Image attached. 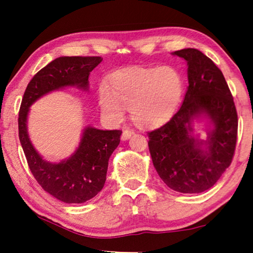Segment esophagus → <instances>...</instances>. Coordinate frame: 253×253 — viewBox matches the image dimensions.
Returning a JSON list of instances; mask_svg holds the SVG:
<instances>
[{
    "label": "esophagus",
    "instance_id": "esophagus-1",
    "mask_svg": "<svg viewBox=\"0 0 253 253\" xmlns=\"http://www.w3.org/2000/svg\"><path fill=\"white\" fill-rule=\"evenodd\" d=\"M133 133H134V131L132 129H126V130L123 131V133H122V139L123 140L129 139V138L132 136Z\"/></svg>",
    "mask_w": 253,
    "mask_h": 253
}]
</instances>
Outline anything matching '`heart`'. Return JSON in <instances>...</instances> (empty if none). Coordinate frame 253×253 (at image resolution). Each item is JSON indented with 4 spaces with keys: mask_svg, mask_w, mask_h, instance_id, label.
<instances>
[{
    "mask_svg": "<svg viewBox=\"0 0 253 253\" xmlns=\"http://www.w3.org/2000/svg\"><path fill=\"white\" fill-rule=\"evenodd\" d=\"M108 87L99 91L103 115L117 122L129 108L134 123L151 127L165 123L176 112L184 83L172 67L136 68L115 72Z\"/></svg>",
    "mask_w": 253,
    "mask_h": 253,
    "instance_id": "heart-1",
    "label": "heart"
}]
</instances>
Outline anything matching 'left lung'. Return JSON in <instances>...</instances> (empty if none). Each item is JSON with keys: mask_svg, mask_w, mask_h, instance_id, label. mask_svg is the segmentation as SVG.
I'll list each match as a JSON object with an SVG mask.
<instances>
[{"mask_svg": "<svg viewBox=\"0 0 253 253\" xmlns=\"http://www.w3.org/2000/svg\"><path fill=\"white\" fill-rule=\"evenodd\" d=\"M188 62L189 86L184 101L164 126L147 132L154 168L169 188L182 193L206 191L233 161L238 119L234 98L222 72L195 48L176 50ZM205 113L213 123L206 142L191 134V122ZM202 144H207L204 151Z\"/></svg>", "mask_w": 253, "mask_h": 253, "instance_id": "8db88e82", "label": "left lung"}]
</instances>
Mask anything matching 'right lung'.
I'll list each match as a JSON object with an SVG mask.
<instances>
[{
  "label": "right lung",
  "mask_w": 253,
  "mask_h": 253,
  "mask_svg": "<svg viewBox=\"0 0 253 253\" xmlns=\"http://www.w3.org/2000/svg\"><path fill=\"white\" fill-rule=\"evenodd\" d=\"M100 56L57 57L38 71L27 85L18 115V132L27 165L44 191L67 204H82L101 191L106 182L108 160L120 144L121 130L86 127L79 147L68 160L50 164L42 160L31 144L26 120L32 103L48 92L77 86L87 89L88 76Z\"/></svg>",
  "instance_id": "obj_1"
}]
</instances>
